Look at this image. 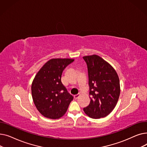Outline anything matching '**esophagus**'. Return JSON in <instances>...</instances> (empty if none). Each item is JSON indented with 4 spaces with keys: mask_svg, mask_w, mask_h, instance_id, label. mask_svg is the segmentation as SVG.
Masks as SVG:
<instances>
[{
    "mask_svg": "<svg viewBox=\"0 0 147 147\" xmlns=\"http://www.w3.org/2000/svg\"><path fill=\"white\" fill-rule=\"evenodd\" d=\"M80 96V94H77V95H75L74 96V99H78Z\"/></svg>",
    "mask_w": 147,
    "mask_h": 147,
    "instance_id": "34e87169",
    "label": "esophagus"
}]
</instances>
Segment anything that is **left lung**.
Returning <instances> with one entry per match:
<instances>
[{"label": "left lung", "instance_id": "8db88e82", "mask_svg": "<svg viewBox=\"0 0 147 147\" xmlns=\"http://www.w3.org/2000/svg\"><path fill=\"white\" fill-rule=\"evenodd\" d=\"M87 64L89 95V105L84 112L92 119L107 116L115 108L120 93V80L114 68L97 55L83 57Z\"/></svg>", "mask_w": 147, "mask_h": 147}]
</instances>
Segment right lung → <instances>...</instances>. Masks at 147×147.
Masks as SVG:
<instances>
[{
    "label": "right lung",
    "instance_id": "obj_1",
    "mask_svg": "<svg viewBox=\"0 0 147 147\" xmlns=\"http://www.w3.org/2000/svg\"><path fill=\"white\" fill-rule=\"evenodd\" d=\"M74 59L53 58L37 72L32 84L33 102L44 117L57 119L66 113L73 97L61 82L64 68Z\"/></svg>",
    "mask_w": 147,
    "mask_h": 147
}]
</instances>
